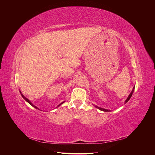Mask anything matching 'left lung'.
Wrapping results in <instances>:
<instances>
[{"label":"left lung","instance_id":"obj_1","mask_svg":"<svg viewBox=\"0 0 155 155\" xmlns=\"http://www.w3.org/2000/svg\"><path fill=\"white\" fill-rule=\"evenodd\" d=\"M134 88H135V86H134L133 89H132V91L130 92V93L129 94V95L128 96V97H127V99H126V101H125V102H124V104L127 103V102L129 101V99H130V97H131V96H132V94H133V93H134ZM94 106H95V107H96L97 108H99L100 110H101V111H104V112H111V110H108V109H105V108H101V107H99L98 106H97V105H94Z\"/></svg>","mask_w":155,"mask_h":155}]
</instances>
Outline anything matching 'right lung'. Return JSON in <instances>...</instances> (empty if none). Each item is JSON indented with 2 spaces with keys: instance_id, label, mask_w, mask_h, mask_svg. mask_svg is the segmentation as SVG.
I'll list each match as a JSON object with an SVG mask.
<instances>
[{
  "instance_id": "1",
  "label": "right lung",
  "mask_w": 155,
  "mask_h": 155,
  "mask_svg": "<svg viewBox=\"0 0 155 155\" xmlns=\"http://www.w3.org/2000/svg\"><path fill=\"white\" fill-rule=\"evenodd\" d=\"M19 92H20V93H21V94L22 97H23V99H25V100L26 102H28V103H29V104L31 105H32L33 107H34V108H37V109H38V110H40V109H39V108H38L37 107H36L35 105H34V104H32V102H31V101H29V100L28 98H26V97H25V96H24L23 94H22V93H21V91H19ZM64 102H65V101H64V102H61L60 104H59V105L57 106V107H58L59 105H61V104H63ZM57 107H56V108H57Z\"/></svg>"
}]
</instances>
